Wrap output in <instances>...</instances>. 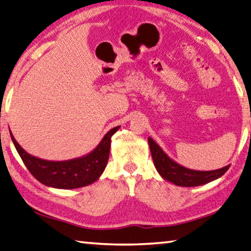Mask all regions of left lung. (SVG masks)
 I'll return each mask as SVG.
<instances>
[{
    "mask_svg": "<svg viewBox=\"0 0 251 251\" xmlns=\"http://www.w3.org/2000/svg\"><path fill=\"white\" fill-rule=\"evenodd\" d=\"M148 141L152 159L158 173L162 178L171 181L176 186L196 187V186L208 184L210 181L220 178L229 168V165H226L214 171L190 170L172 160L151 137H149Z\"/></svg>",
    "mask_w": 251,
    "mask_h": 251,
    "instance_id": "8db88e82",
    "label": "left lung"
}]
</instances>
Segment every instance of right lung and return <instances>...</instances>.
<instances>
[{
    "mask_svg": "<svg viewBox=\"0 0 251 251\" xmlns=\"http://www.w3.org/2000/svg\"><path fill=\"white\" fill-rule=\"evenodd\" d=\"M121 126L107 131L95 149L80 158L67 161H48L29 154L19 146L11 132L19 156L33 177L48 187L58 189L80 188L99 179L109 161L111 138Z\"/></svg>",
    "mask_w": 251,
    "mask_h": 251,
    "instance_id": "obj_1",
    "label": "right lung"
}]
</instances>
